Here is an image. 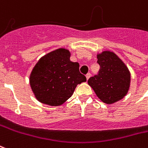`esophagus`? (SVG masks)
I'll list each match as a JSON object with an SVG mask.
<instances>
[{
    "instance_id": "obj_1",
    "label": "esophagus",
    "mask_w": 148,
    "mask_h": 148,
    "mask_svg": "<svg viewBox=\"0 0 148 148\" xmlns=\"http://www.w3.org/2000/svg\"><path fill=\"white\" fill-rule=\"evenodd\" d=\"M91 77V74H90V73H88V74H86V79H87V80H88V78H89V77Z\"/></svg>"
}]
</instances>
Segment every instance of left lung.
<instances>
[{"label": "left lung", "instance_id": "8db88e82", "mask_svg": "<svg viewBox=\"0 0 148 148\" xmlns=\"http://www.w3.org/2000/svg\"><path fill=\"white\" fill-rule=\"evenodd\" d=\"M100 68L98 74L88 80L96 96L107 104L119 101L128 92L130 73L120 58L110 51L97 55Z\"/></svg>", "mask_w": 148, "mask_h": 148}]
</instances>
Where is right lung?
<instances>
[{
	"label": "right lung",
	"instance_id": "obj_1",
	"mask_svg": "<svg viewBox=\"0 0 148 148\" xmlns=\"http://www.w3.org/2000/svg\"><path fill=\"white\" fill-rule=\"evenodd\" d=\"M65 49L49 52L39 60L29 76V84L38 101L60 106L74 93L78 84L86 82L79 71V63L71 62Z\"/></svg>",
	"mask_w": 148,
	"mask_h": 148
}]
</instances>
